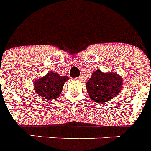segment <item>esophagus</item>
<instances>
[{
  "label": "esophagus",
  "instance_id": "1",
  "mask_svg": "<svg viewBox=\"0 0 151 151\" xmlns=\"http://www.w3.org/2000/svg\"><path fill=\"white\" fill-rule=\"evenodd\" d=\"M77 80H79V81H83V76H80V77H78L77 78Z\"/></svg>",
  "mask_w": 151,
  "mask_h": 151
}]
</instances>
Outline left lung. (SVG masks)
<instances>
[{
  "label": "left lung",
  "mask_w": 151,
  "mask_h": 151,
  "mask_svg": "<svg viewBox=\"0 0 151 151\" xmlns=\"http://www.w3.org/2000/svg\"><path fill=\"white\" fill-rule=\"evenodd\" d=\"M122 84V78L116 72L103 73L98 69L92 74L86 87L92 100L106 103L119 95Z\"/></svg>",
  "instance_id": "left-lung-1"
}]
</instances>
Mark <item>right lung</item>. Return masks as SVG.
Here are the masks:
<instances>
[{
  "label": "right lung",
  "instance_id": "right-lung-1",
  "mask_svg": "<svg viewBox=\"0 0 151 151\" xmlns=\"http://www.w3.org/2000/svg\"><path fill=\"white\" fill-rule=\"evenodd\" d=\"M68 80L67 76H60L58 73L50 71L37 81H34V91L42 99L52 100L59 96Z\"/></svg>",
  "mask_w": 151,
  "mask_h": 151
}]
</instances>
